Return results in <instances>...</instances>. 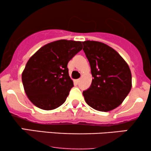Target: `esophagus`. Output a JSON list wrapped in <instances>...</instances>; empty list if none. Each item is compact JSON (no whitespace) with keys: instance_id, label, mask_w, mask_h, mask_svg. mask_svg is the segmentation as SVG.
I'll list each match as a JSON object with an SVG mask.
<instances>
[{"instance_id":"34e87169","label":"esophagus","mask_w":151,"mask_h":151,"mask_svg":"<svg viewBox=\"0 0 151 151\" xmlns=\"http://www.w3.org/2000/svg\"><path fill=\"white\" fill-rule=\"evenodd\" d=\"M79 81H80V79H77V80H76V81H75V82H76V83H77V84H78V83H79Z\"/></svg>"}]
</instances>
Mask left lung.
<instances>
[{
  "label": "left lung",
  "instance_id": "8db88e82",
  "mask_svg": "<svg viewBox=\"0 0 151 151\" xmlns=\"http://www.w3.org/2000/svg\"><path fill=\"white\" fill-rule=\"evenodd\" d=\"M93 79L83 91L89 106L99 111H109L124 101L132 86L130 68L119 53L103 42H82Z\"/></svg>",
  "mask_w": 151,
  "mask_h": 151
}]
</instances>
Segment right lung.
<instances>
[{
  "label": "right lung",
  "instance_id": "right-lung-1",
  "mask_svg": "<svg viewBox=\"0 0 151 151\" xmlns=\"http://www.w3.org/2000/svg\"><path fill=\"white\" fill-rule=\"evenodd\" d=\"M82 47L79 41L60 40L40 48L29 59L22 81L26 95L35 106L53 110L63 104L74 86L67 64Z\"/></svg>",
  "mask_w": 151,
  "mask_h": 151
}]
</instances>
